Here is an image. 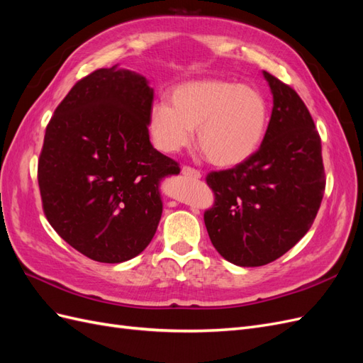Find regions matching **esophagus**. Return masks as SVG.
<instances>
[{"mask_svg": "<svg viewBox=\"0 0 363 363\" xmlns=\"http://www.w3.org/2000/svg\"><path fill=\"white\" fill-rule=\"evenodd\" d=\"M182 174L184 175V177H189V179H200L201 177L200 171H196L192 167H183L182 168Z\"/></svg>", "mask_w": 363, "mask_h": 363, "instance_id": "1", "label": "esophagus"}]
</instances>
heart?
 <instances>
[{"label":"heart","mask_w":363,"mask_h":363,"mask_svg":"<svg viewBox=\"0 0 363 363\" xmlns=\"http://www.w3.org/2000/svg\"><path fill=\"white\" fill-rule=\"evenodd\" d=\"M172 106L159 103L150 113L156 145L177 152L194 139L216 167H235L259 148L268 124L265 98L250 86L223 80L191 82L172 94Z\"/></svg>","instance_id":"heart-1"}]
</instances>
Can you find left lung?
Instances as JSON below:
<instances>
[{
  "label": "left lung",
  "mask_w": 363,
  "mask_h": 363,
  "mask_svg": "<svg viewBox=\"0 0 363 363\" xmlns=\"http://www.w3.org/2000/svg\"><path fill=\"white\" fill-rule=\"evenodd\" d=\"M272 113L259 150L245 162L207 174L215 195L204 212L213 247L238 267H262L309 232L325 189L321 138L292 87L263 71Z\"/></svg>",
  "instance_id": "obj_1"
}]
</instances>
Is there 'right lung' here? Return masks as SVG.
<instances>
[{"label":"right lung","instance_id":"1","mask_svg":"<svg viewBox=\"0 0 363 363\" xmlns=\"http://www.w3.org/2000/svg\"><path fill=\"white\" fill-rule=\"evenodd\" d=\"M152 98L145 77L101 68L72 86L47 125L38 162L43 213L92 260L144 251L162 216L159 183L180 172L150 142Z\"/></svg>","mask_w":363,"mask_h":363}]
</instances>
